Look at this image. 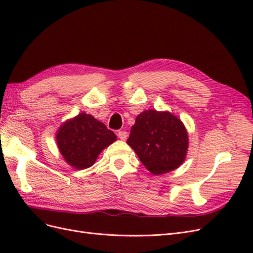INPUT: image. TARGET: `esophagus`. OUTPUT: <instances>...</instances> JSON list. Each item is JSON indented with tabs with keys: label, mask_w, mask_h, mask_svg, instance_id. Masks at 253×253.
Returning a JSON list of instances; mask_svg holds the SVG:
<instances>
[{
	"label": "esophagus",
	"mask_w": 253,
	"mask_h": 253,
	"mask_svg": "<svg viewBox=\"0 0 253 253\" xmlns=\"http://www.w3.org/2000/svg\"><path fill=\"white\" fill-rule=\"evenodd\" d=\"M117 136L119 137L121 140H126V137H127V132H126V131H118Z\"/></svg>",
	"instance_id": "obj_1"
}]
</instances>
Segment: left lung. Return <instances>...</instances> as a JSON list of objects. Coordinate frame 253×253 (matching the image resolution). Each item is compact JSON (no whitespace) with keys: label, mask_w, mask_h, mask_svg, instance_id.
I'll use <instances>...</instances> for the list:
<instances>
[{"label":"left lung","mask_w":253,"mask_h":253,"mask_svg":"<svg viewBox=\"0 0 253 253\" xmlns=\"http://www.w3.org/2000/svg\"><path fill=\"white\" fill-rule=\"evenodd\" d=\"M188 141L180 119L170 112L148 110L137 116L126 143L153 175H162L185 162Z\"/></svg>","instance_id":"left-lung-1"}]
</instances>
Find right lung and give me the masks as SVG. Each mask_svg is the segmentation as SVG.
Wrapping results in <instances>:
<instances>
[{
    "mask_svg": "<svg viewBox=\"0 0 253 253\" xmlns=\"http://www.w3.org/2000/svg\"><path fill=\"white\" fill-rule=\"evenodd\" d=\"M56 139L65 162L75 169L83 170L93 166L98 155L117 136L91 115L80 113L60 126Z\"/></svg>",
    "mask_w": 253,
    "mask_h": 253,
    "instance_id": "1",
    "label": "right lung"
}]
</instances>
